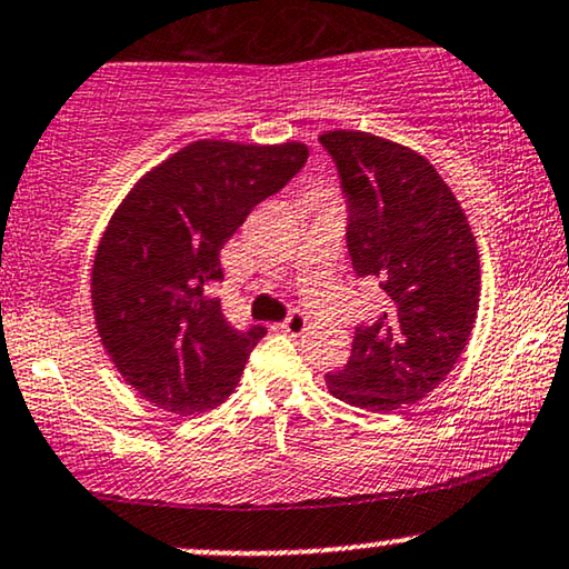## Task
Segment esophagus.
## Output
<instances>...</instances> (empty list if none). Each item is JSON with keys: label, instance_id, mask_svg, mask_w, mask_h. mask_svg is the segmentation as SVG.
<instances>
[{"label": "esophagus", "instance_id": "esophagus-1", "mask_svg": "<svg viewBox=\"0 0 569 569\" xmlns=\"http://www.w3.org/2000/svg\"><path fill=\"white\" fill-rule=\"evenodd\" d=\"M280 328H283L289 336H301L307 330V315L299 312V309H293L289 318L280 322Z\"/></svg>", "mask_w": 569, "mask_h": 569}]
</instances>
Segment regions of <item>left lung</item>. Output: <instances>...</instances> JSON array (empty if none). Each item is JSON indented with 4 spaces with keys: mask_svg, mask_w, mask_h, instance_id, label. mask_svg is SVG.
<instances>
[{
    "mask_svg": "<svg viewBox=\"0 0 569 569\" xmlns=\"http://www.w3.org/2000/svg\"><path fill=\"white\" fill-rule=\"evenodd\" d=\"M347 199V247L383 307L355 330L351 357L328 372L336 399L393 412L428 397L470 341L480 297L476 236L426 157L362 131L320 136Z\"/></svg>",
    "mask_w": 569,
    "mask_h": 569,
    "instance_id": "obj_1",
    "label": "left lung"
}]
</instances>
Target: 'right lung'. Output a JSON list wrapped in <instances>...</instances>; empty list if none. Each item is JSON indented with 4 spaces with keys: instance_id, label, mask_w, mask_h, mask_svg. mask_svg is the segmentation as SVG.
I'll use <instances>...</instances> for the list:
<instances>
[{
    "instance_id": "right-lung-1",
    "label": "right lung",
    "mask_w": 569,
    "mask_h": 569,
    "mask_svg": "<svg viewBox=\"0 0 569 569\" xmlns=\"http://www.w3.org/2000/svg\"><path fill=\"white\" fill-rule=\"evenodd\" d=\"M305 143L193 141L136 183L97 247L93 320L107 355L172 415L220 407L268 328H233L210 291L220 249L307 162Z\"/></svg>"
}]
</instances>
